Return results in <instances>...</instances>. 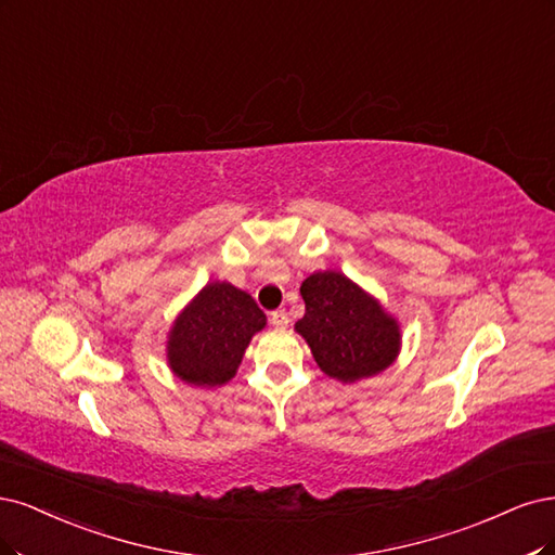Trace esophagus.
Wrapping results in <instances>:
<instances>
[{"label":"esophagus","instance_id":"34e87169","mask_svg":"<svg viewBox=\"0 0 555 555\" xmlns=\"http://www.w3.org/2000/svg\"><path fill=\"white\" fill-rule=\"evenodd\" d=\"M270 323H272L274 327L283 330V327H288L291 318H288V313H285V309H279V311H272V313H270Z\"/></svg>","mask_w":555,"mask_h":555}]
</instances>
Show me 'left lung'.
I'll return each instance as SVG.
<instances>
[{"label":"left lung","instance_id":"left-lung-1","mask_svg":"<svg viewBox=\"0 0 555 555\" xmlns=\"http://www.w3.org/2000/svg\"><path fill=\"white\" fill-rule=\"evenodd\" d=\"M307 304L295 330L309 344L320 371L357 383L385 371L401 350V327L383 304L341 272H315L301 283Z\"/></svg>","mask_w":555,"mask_h":555}]
</instances>
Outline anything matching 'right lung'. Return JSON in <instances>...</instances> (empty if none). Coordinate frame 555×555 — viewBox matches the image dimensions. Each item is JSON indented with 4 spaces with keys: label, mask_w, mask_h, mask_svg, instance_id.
<instances>
[{
    "label": "right lung",
    "mask_w": 555,
    "mask_h": 555,
    "mask_svg": "<svg viewBox=\"0 0 555 555\" xmlns=\"http://www.w3.org/2000/svg\"><path fill=\"white\" fill-rule=\"evenodd\" d=\"M267 325L256 299L228 281H211L175 318L168 366L195 387L225 385L242 364L251 336Z\"/></svg>",
    "instance_id": "add662e5"
}]
</instances>
